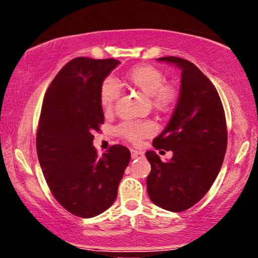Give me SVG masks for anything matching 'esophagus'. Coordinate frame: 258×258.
<instances>
[{"mask_svg":"<svg viewBox=\"0 0 258 258\" xmlns=\"http://www.w3.org/2000/svg\"><path fill=\"white\" fill-rule=\"evenodd\" d=\"M144 156V153L141 151H137V150H132V158L133 159H137V158H142Z\"/></svg>","mask_w":258,"mask_h":258,"instance_id":"esophagus-1","label":"esophagus"}]
</instances>
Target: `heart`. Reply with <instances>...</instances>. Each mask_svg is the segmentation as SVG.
Returning <instances> with one entry per match:
<instances>
[{"instance_id": "b5f03b06", "label": "heart", "mask_w": 258, "mask_h": 258, "mask_svg": "<svg viewBox=\"0 0 258 258\" xmlns=\"http://www.w3.org/2000/svg\"><path fill=\"white\" fill-rule=\"evenodd\" d=\"M125 79L134 88L141 90L146 96H150L153 108L160 112H168L177 99L175 84L165 82L162 71L148 63H142L133 67L125 73ZM121 94L120 86L115 79L106 78L102 81L99 90V100L106 112H110L115 107ZM154 132V124L150 121H128L117 126V133L135 144L141 143Z\"/></svg>"}]
</instances>
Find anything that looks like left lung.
<instances>
[{"label":"left lung","mask_w":258,"mask_h":258,"mask_svg":"<svg viewBox=\"0 0 258 258\" xmlns=\"http://www.w3.org/2000/svg\"><path fill=\"white\" fill-rule=\"evenodd\" d=\"M181 70V91L168 124L153 140L157 150L172 151L161 161L154 151L145 153L151 165L146 185L154 204L182 212L204 197L215 182L227 149L224 107L215 85L188 60L158 58Z\"/></svg>","instance_id":"8db88e82"}]
</instances>
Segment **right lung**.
<instances>
[{
  "instance_id": "add662e5",
  "label": "right lung",
  "mask_w": 258,
  "mask_h": 258,
  "mask_svg": "<svg viewBox=\"0 0 258 258\" xmlns=\"http://www.w3.org/2000/svg\"><path fill=\"white\" fill-rule=\"evenodd\" d=\"M118 63L74 58L51 81L42 101L37 153L43 176L55 200L81 218L100 215L115 202L130 161L123 145H112L102 156L92 145L93 133L105 121L99 90Z\"/></svg>"
}]
</instances>
